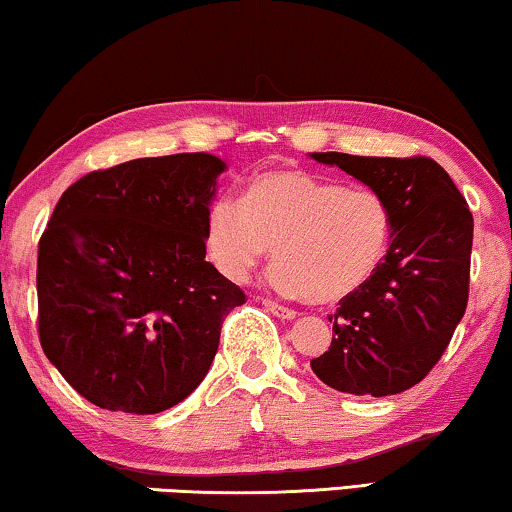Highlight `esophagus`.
Masks as SVG:
<instances>
[{
    "label": "esophagus",
    "instance_id": "obj_1",
    "mask_svg": "<svg viewBox=\"0 0 512 512\" xmlns=\"http://www.w3.org/2000/svg\"><path fill=\"white\" fill-rule=\"evenodd\" d=\"M262 305L271 312V315H276L280 319H294L296 317V312L292 308H287V305H280V303L271 301V299H262Z\"/></svg>",
    "mask_w": 512,
    "mask_h": 512
}]
</instances>
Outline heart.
Masks as SVG:
<instances>
[{"label":"heart","instance_id":"obj_1","mask_svg":"<svg viewBox=\"0 0 512 512\" xmlns=\"http://www.w3.org/2000/svg\"><path fill=\"white\" fill-rule=\"evenodd\" d=\"M391 225V207L375 188L269 172L250 183L243 202L223 197L213 204L207 250L225 278L243 282L273 248L278 292L333 303L379 269Z\"/></svg>","mask_w":512,"mask_h":512}]
</instances>
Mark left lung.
Segmentation results:
<instances>
[{
    "label": "left lung",
    "instance_id": "8db88e82",
    "mask_svg": "<svg viewBox=\"0 0 512 512\" xmlns=\"http://www.w3.org/2000/svg\"><path fill=\"white\" fill-rule=\"evenodd\" d=\"M340 167L391 207L384 262L340 301L329 352L310 368L335 391L384 398L416 386L453 338L469 299L474 218L432 158L310 154Z\"/></svg>",
    "mask_w": 512,
    "mask_h": 512
}]
</instances>
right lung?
Here are the masks:
<instances>
[{
    "label": "right lung",
    "instance_id": "add662e5",
    "mask_svg": "<svg viewBox=\"0 0 512 512\" xmlns=\"http://www.w3.org/2000/svg\"><path fill=\"white\" fill-rule=\"evenodd\" d=\"M225 160L137 158L59 197L38 243V338L91 404L158 414L207 377L220 326L246 294L207 262Z\"/></svg>",
    "mask_w": 512,
    "mask_h": 512
}]
</instances>
